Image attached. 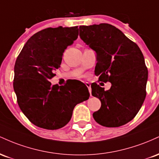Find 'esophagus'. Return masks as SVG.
Here are the masks:
<instances>
[{
	"label": "esophagus",
	"mask_w": 159,
	"mask_h": 159,
	"mask_svg": "<svg viewBox=\"0 0 159 159\" xmlns=\"http://www.w3.org/2000/svg\"><path fill=\"white\" fill-rule=\"evenodd\" d=\"M85 84H86V86H87V87H88L89 92H90V96H91V85H90V84L89 83V82H86Z\"/></svg>",
	"instance_id": "1"
}]
</instances>
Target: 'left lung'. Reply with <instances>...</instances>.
Segmentation results:
<instances>
[{
    "instance_id": "left-lung-1",
    "label": "left lung",
    "mask_w": 159,
    "mask_h": 159,
    "mask_svg": "<svg viewBox=\"0 0 159 159\" xmlns=\"http://www.w3.org/2000/svg\"><path fill=\"white\" fill-rule=\"evenodd\" d=\"M80 37L96 53L95 74L111 83L105 90L91 85L92 95L101 101L94 120L105 127H119L131 121L146 97L148 70L141 51L121 30L109 24L80 26Z\"/></svg>"
}]
</instances>
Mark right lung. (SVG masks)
Masks as SVG:
<instances>
[{
    "label": "right lung",
    "mask_w": 159,
    "mask_h": 159,
    "mask_svg": "<svg viewBox=\"0 0 159 159\" xmlns=\"http://www.w3.org/2000/svg\"><path fill=\"white\" fill-rule=\"evenodd\" d=\"M78 36V26L44 29L27 40L16 59L13 88L18 104L36 126L61 129L71 120L75 105L89 98L88 89L78 93L71 83L59 86L49 82L61 66L65 49Z\"/></svg>",
    "instance_id": "add662e5"
}]
</instances>
